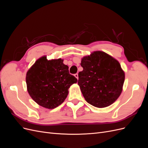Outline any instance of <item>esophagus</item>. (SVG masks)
Segmentation results:
<instances>
[{
  "label": "esophagus",
  "mask_w": 148,
  "mask_h": 148,
  "mask_svg": "<svg viewBox=\"0 0 148 148\" xmlns=\"http://www.w3.org/2000/svg\"><path fill=\"white\" fill-rule=\"evenodd\" d=\"M74 76H75V77L76 78H77V79H78V73H75V74L74 75Z\"/></svg>",
  "instance_id": "34e87169"
}]
</instances>
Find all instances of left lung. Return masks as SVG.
<instances>
[{
    "instance_id": "8db88e82",
    "label": "left lung",
    "mask_w": 148,
    "mask_h": 148,
    "mask_svg": "<svg viewBox=\"0 0 148 148\" xmlns=\"http://www.w3.org/2000/svg\"><path fill=\"white\" fill-rule=\"evenodd\" d=\"M83 71L78 73V84L89 104L103 108L118 99L125 80L119 62L102 51H95L82 59Z\"/></svg>"
}]
</instances>
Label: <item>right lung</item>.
<instances>
[{"mask_svg":"<svg viewBox=\"0 0 148 148\" xmlns=\"http://www.w3.org/2000/svg\"><path fill=\"white\" fill-rule=\"evenodd\" d=\"M61 59L48 60L43 56L27 71L26 82L31 98L39 106L52 109L63 102L69 88L78 80L69 73Z\"/></svg>","mask_w":148,"mask_h":148,"instance_id":"add662e5","label":"right lung"}]
</instances>
